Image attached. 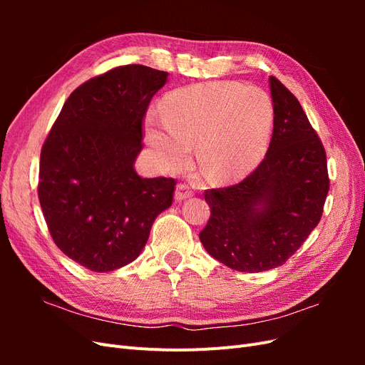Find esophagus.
<instances>
[{"label": "esophagus", "mask_w": 365, "mask_h": 365, "mask_svg": "<svg viewBox=\"0 0 365 365\" xmlns=\"http://www.w3.org/2000/svg\"><path fill=\"white\" fill-rule=\"evenodd\" d=\"M193 196V192L192 189L187 184H178L176 185V190H175V201H184L187 200V197H192Z\"/></svg>", "instance_id": "1"}]
</instances>
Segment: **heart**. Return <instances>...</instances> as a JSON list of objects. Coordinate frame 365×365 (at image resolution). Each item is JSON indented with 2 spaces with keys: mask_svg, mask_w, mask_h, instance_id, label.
I'll return each mask as SVG.
<instances>
[{
  "mask_svg": "<svg viewBox=\"0 0 365 365\" xmlns=\"http://www.w3.org/2000/svg\"><path fill=\"white\" fill-rule=\"evenodd\" d=\"M274 121L269 96L239 82H204L164 97L161 118L149 115L145 137L160 168L180 169L196 146V161L210 180L244 178L267 150Z\"/></svg>",
  "mask_w": 365,
  "mask_h": 365,
  "instance_id": "obj_1",
  "label": "heart"
}]
</instances>
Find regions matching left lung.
Listing matches in <instances>:
<instances>
[{"label": "left lung", "instance_id": "left-lung-1", "mask_svg": "<svg viewBox=\"0 0 365 365\" xmlns=\"http://www.w3.org/2000/svg\"><path fill=\"white\" fill-rule=\"evenodd\" d=\"M274 129L267 157L239 184L207 190L200 239L210 256L242 272L277 268L318 225L329 192L326 150L300 102L269 77Z\"/></svg>", "mask_w": 365, "mask_h": 365}]
</instances>
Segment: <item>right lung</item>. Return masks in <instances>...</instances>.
Returning a JSON list of instances; mask_svg holds the SVG:
<instances>
[{
  "instance_id": "right-lung-1",
  "label": "right lung",
  "mask_w": 365,
  "mask_h": 365,
  "mask_svg": "<svg viewBox=\"0 0 365 365\" xmlns=\"http://www.w3.org/2000/svg\"><path fill=\"white\" fill-rule=\"evenodd\" d=\"M168 76L123 65L93 77L70 94L42 146L38 196L50 235L94 272L134 262L172 205L175 180L134 169L143 118Z\"/></svg>"
}]
</instances>
